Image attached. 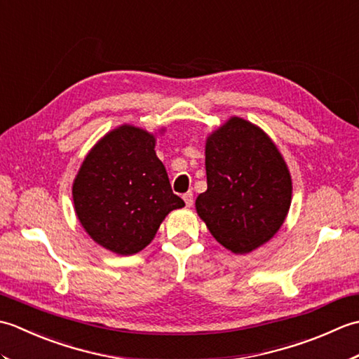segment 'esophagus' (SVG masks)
Listing matches in <instances>:
<instances>
[{"instance_id":"esophagus-1","label":"esophagus","mask_w":359,"mask_h":359,"mask_svg":"<svg viewBox=\"0 0 359 359\" xmlns=\"http://www.w3.org/2000/svg\"><path fill=\"white\" fill-rule=\"evenodd\" d=\"M184 201H185L187 207H191V205H193V193H191V191L185 193V194H184Z\"/></svg>"}]
</instances>
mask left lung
<instances>
[{"label":"left lung","instance_id":"obj_1","mask_svg":"<svg viewBox=\"0 0 359 359\" xmlns=\"http://www.w3.org/2000/svg\"><path fill=\"white\" fill-rule=\"evenodd\" d=\"M205 168L208 188L196 210L215 239L236 255L270 241L292 203V177L270 137L231 117L207 139Z\"/></svg>","mask_w":359,"mask_h":359}]
</instances>
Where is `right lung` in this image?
<instances>
[{"mask_svg": "<svg viewBox=\"0 0 359 359\" xmlns=\"http://www.w3.org/2000/svg\"><path fill=\"white\" fill-rule=\"evenodd\" d=\"M154 147V135L144 129L118 126L89 151L74 180L80 224L112 253H139L154 239L168 212L185 207L172 193Z\"/></svg>", "mask_w": 359, "mask_h": 359, "instance_id": "right-lung-1", "label": "right lung"}]
</instances>
